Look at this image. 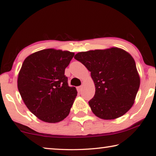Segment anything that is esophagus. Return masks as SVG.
Wrapping results in <instances>:
<instances>
[{"label": "esophagus", "mask_w": 156, "mask_h": 156, "mask_svg": "<svg viewBox=\"0 0 156 156\" xmlns=\"http://www.w3.org/2000/svg\"><path fill=\"white\" fill-rule=\"evenodd\" d=\"M77 91L78 92H80L82 91V86H79V87H77Z\"/></svg>", "instance_id": "1"}]
</instances>
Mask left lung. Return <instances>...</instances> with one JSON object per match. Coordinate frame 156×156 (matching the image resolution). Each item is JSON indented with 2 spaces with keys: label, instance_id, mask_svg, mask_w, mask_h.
<instances>
[{
  "label": "left lung",
  "instance_id": "obj_1",
  "mask_svg": "<svg viewBox=\"0 0 156 156\" xmlns=\"http://www.w3.org/2000/svg\"><path fill=\"white\" fill-rule=\"evenodd\" d=\"M74 58L91 72L96 92L89 105L95 115L112 120L131 109L140 80L135 60L129 53L112 47L78 53Z\"/></svg>",
  "mask_w": 156,
  "mask_h": 156
}]
</instances>
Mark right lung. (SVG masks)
Returning a JSON list of instances; mask_svg holds the SVG:
<instances>
[{"label":"right lung","instance_id":"right-lung-1","mask_svg":"<svg viewBox=\"0 0 156 156\" xmlns=\"http://www.w3.org/2000/svg\"><path fill=\"white\" fill-rule=\"evenodd\" d=\"M74 53L54 49L31 54L18 74V89L29 110L42 121L56 123L67 117L77 96L65 75Z\"/></svg>","mask_w":156,"mask_h":156}]
</instances>
